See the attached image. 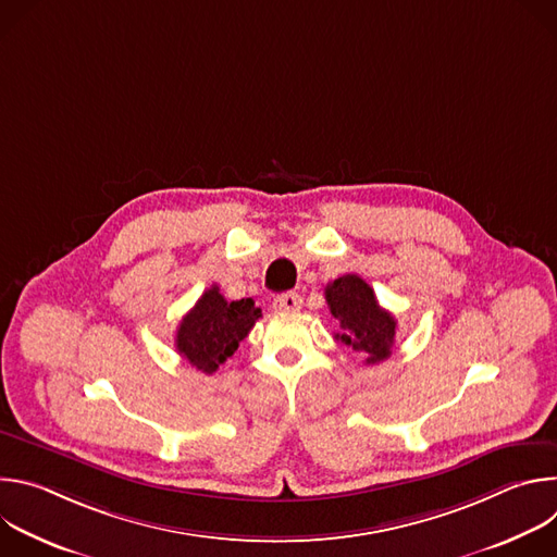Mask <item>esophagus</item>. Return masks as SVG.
<instances>
[{
	"instance_id": "34e87169",
	"label": "esophagus",
	"mask_w": 557,
	"mask_h": 557,
	"mask_svg": "<svg viewBox=\"0 0 557 557\" xmlns=\"http://www.w3.org/2000/svg\"><path fill=\"white\" fill-rule=\"evenodd\" d=\"M301 306V297L297 293H284V295H277L273 299V308L275 310H284V312H295L299 310Z\"/></svg>"
}]
</instances>
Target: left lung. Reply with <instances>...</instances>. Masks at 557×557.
Masks as SVG:
<instances>
[{"label": "left lung", "mask_w": 557, "mask_h": 557, "mask_svg": "<svg viewBox=\"0 0 557 557\" xmlns=\"http://www.w3.org/2000/svg\"><path fill=\"white\" fill-rule=\"evenodd\" d=\"M326 301L342 333V344L359 352L368 366L381 363L392 355L396 320L379 306L374 290L359 275H342L326 286Z\"/></svg>", "instance_id": "1"}]
</instances>
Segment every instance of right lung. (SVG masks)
Here are the masks:
<instances>
[{"label": "right lung", "mask_w": 557, "mask_h": 557, "mask_svg": "<svg viewBox=\"0 0 557 557\" xmlns=\"http://www.w3.org/2000/svg\"><path fill=\"white\" fill-rule=\"evenodd\" d=\"M262 310L253 299L226 301L213 284L183 317L176 331V350L196 370L213 374L251 333Z\"/></svg>", "instance_id": "obj_1"}]
</instances>
